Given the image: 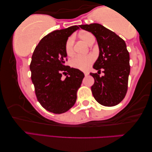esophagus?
<instances>
[{
  "mask_svg": "<svg viewBox=\"0 0 152 152\" xmlns=\"http://www.w3.org/2000/svg\"><path fill=\"white\" fill-rule=\"evenodd\" d=\"M84 75H85V76H88L89 75L88 72H84Z\"/></svg>",
  "mask_w": 152,
  "mask_h": 152,
  "instance_id": "34e87169",
  "label": "esophagus"
}]
</instances>
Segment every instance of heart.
<instances>
[{
	"mask_svg": "<svg viewBox=\"0 0 152 152\" xmlns=\"http://www.w3.org/2000/svg\"><path fill=\"white\" fill-rule=\"evenodd\" d=\"M80 38L82 40L84 41L88 45H91L94 41H95V38L92 34L88 32H85L81 34ZM74 42L75 38L73 36L69 37L66 39L64 44V50L66 54L69 56H71L74 53ZM95 60V57L92 54H89L87 56H77L74 58L72 59L71 64L74 68L79 69L81 71H86L88 69L91 63Z\"/></svg>",
	"mask_w": 152,
	"mask_h": 152,
	"instance_id": "heart-1",
	"label": "heart"
}]
</instances>
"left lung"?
I'll return each instance as SVG.
<instances>
[{
	"label": "left lung",
	"mask_w": 152,
	"mask_h": 152,
	"mask_svg": "<svg viewBox=\"0 0 152 152\" xmlns=\"http://www.w3.org/2000/svg\"><path fill=\"white\" fill-rule=\"evenodd\" d=\"M81 29L93 34L98 42L99 54L90 73L94 79L91 89L96 100L105 106L117 105L126 96L130 73L129 53L125 41L114 32L99 23L81 25ZM101 70L104 75L99 77Z\"/></svg>",
	"instance_id": "8db88e82"
}]
</instances>
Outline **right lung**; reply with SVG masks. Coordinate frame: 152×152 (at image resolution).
<instances>
[{"label": "right lung", "instance_id": "obj_1", "mask_svg": "<svg viewBox=\"0 0 152 152\" xmlns=\"http://www.w3.org/2000/svg\"><path fill=\"white\" fill-rule=\"evenodd\" d=\"M77 26L54 31L42 38L35 48L29 65L35 94L41 106L50 113L61 114L73 106L84 74L66 66L64 44ZM64 74L66 77L63 78Z\"/></svg>", "mask_w": 152, "mask_h": 152}]
</instances>
